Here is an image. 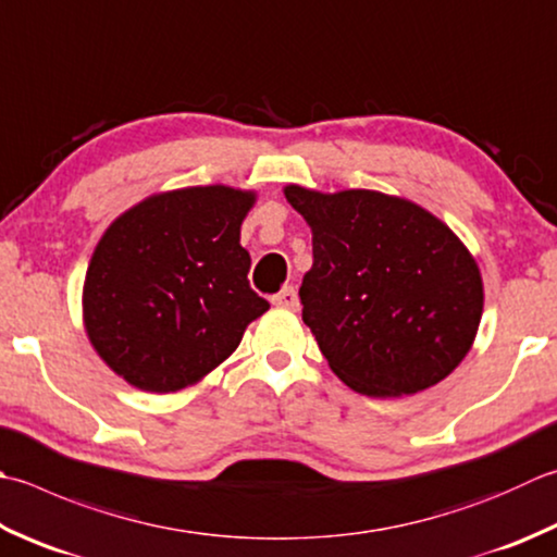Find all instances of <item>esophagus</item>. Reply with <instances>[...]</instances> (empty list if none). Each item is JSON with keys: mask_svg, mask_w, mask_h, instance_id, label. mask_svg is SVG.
Masks as SVG:
<instances>
[{"mask_svg": "<svg viewBox=\"0 0 557 557\" xmlns=\"http://www.w3.org/2000/svg\"><path fill=\"white\" fill-rule=\"evenodd\" d=\"M272 304L282 309H297L299 307V297H297V289L294 287H285L280 294L272 297Z\"/></svg>", "mask_w": 557, "mask_h": 557, "instance_id": "obj_1", "label": "esophagus"}]
</instances>
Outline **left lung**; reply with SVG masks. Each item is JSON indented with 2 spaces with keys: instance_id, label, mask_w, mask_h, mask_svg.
Segmentation results:
<instances>
[{
  "instance_id": "obj_1",
  "label": "left lung",
  "mask_w": 557,
  "mask_h": 557,
  "mask_svg": "<svg viewBox=\"0 0 557 557\" xmlns=\"http://www.w3.org/2000/svg\"><path fill=\"white\" fill-rule=\"evenodd\" d=\"M285 198L311 226L301 319L335 376L374 398L449 376L483 315V277L461 238L396 195L287 185Z\"/></svg>"
}]
</instances>
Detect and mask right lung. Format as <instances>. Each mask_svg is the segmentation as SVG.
I'll return each mask as SVG.
<instances>
[{"instance_id": "1", "label": "right lung", "mask_w": 557, "mask_h": 557, "mask_svg": "<svg viewBox=\"0 0 557 557\" xmlns=\"http://www.w3.org/2000/svg\"><path fill=\"white\" fill-rule=\"evenodd\" d=\"M253 190L149 195L98 242L84 280V329L98 357L149 394L198 384L270 304L248 285L242 224Z\"/></svg>"}]
</instances>
